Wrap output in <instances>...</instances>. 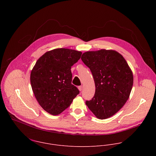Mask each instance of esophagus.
I'll use <instances>...</instances> for the list:
<instances>
[{
	"label": "esophagus",
	"mask_w": 156,
	"mask_h": 156,
	"mask_svg": "<svg viewBox=\"0 0 156 156\" xmlns=\"http://www.w3.org/2000/svg\"><path fill=\"white\" fill-rule=\"evenodd\" d=\"M78 89H79V90L80 91H82V90H83V87H82V86H79V87H78Z\"/></svg>",
	"instance_id": "obj_1"
}]
</instances>
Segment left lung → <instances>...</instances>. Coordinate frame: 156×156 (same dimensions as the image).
Masks as SVG:
<instances>
[{
    "mask_svg": "<svg viewBox=\"0 0 156 156\" xmlns=\"http://www.w3.org/2000/svg\"><path fill=\"white\" fill-rule=\"evenodd\" d=\"M81 59L89 67L95 86L94 97L86 105L97 118L107 119L129 99L133 84L132 71L124 57L113 50L87 51Z\"/></svg>",
    "mask_w": 156,
    "mask_h": 156,
    "instance_id": "left-lung-1",
    "label": "left lung"
}]
</instances>
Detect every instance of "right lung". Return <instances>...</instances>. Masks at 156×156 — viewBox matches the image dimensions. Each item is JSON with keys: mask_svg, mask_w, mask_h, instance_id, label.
Wrapping results in <instances>:
<instances>
[{"mask_svg": "<svg viewBox=\"0 0 156 156\" xmlns=\"http://www.w3.org/2000/svg\"><path fill=\"white\" fill-rule=\"evenodd\" d=\"M82 52L60 48L47 51L37 61L30 73L34 95L42 108L57 115L71 104L79 94L71 84V67L80 58Z\"/></svg>", "mask_w": 156, "mask_h": 156, "instance_id": "1", "label": "right lung"}]
</instances>
